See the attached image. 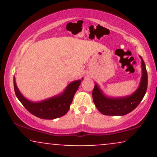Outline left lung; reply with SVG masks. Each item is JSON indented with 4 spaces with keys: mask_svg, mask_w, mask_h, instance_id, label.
Here are the masks:
<instances>
[{
    "mask_svg": "<svg viewBox=\"0 0 157 157\" xmlns=\"http://www.w3.org/2000/svg\"><path fill=\"white\" fill-rule=\"evenodd\" d=\"M142 77L138 89L132 94L122 97L106 96L95 82L92 91L94 102L100 113L109 116H123L131 112L137 107L146 93L147 88V74L142 57Z\"/></svg>",
    "mask_w": 157,
    "mask_h": 157,
    "instance_id": "1",
    "label": "left lung"
}]
</instances>
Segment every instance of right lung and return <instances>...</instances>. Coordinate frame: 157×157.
<instances>
[{"label": "right lung", "mask_w": 157, "mask_h": 157, "mask_svg": "<svg viewBox=\"0 0 157 157\" xmlns=\"http://www.w3.org/2000/svg\"><path fill=\"white\" fill-rule=\"evenodd\" d=\"M83 80H77L70 82L62 93L39 102L27 100L19 91L14 77V89L16 97L26 109L33 115L44 120H54L66 114L69 110L74 96Z\"/></svg>", "instance_id": "right-lung-1"}]
</instances>
